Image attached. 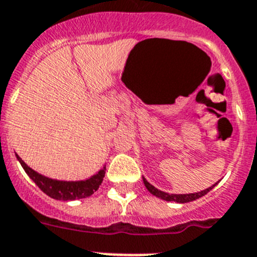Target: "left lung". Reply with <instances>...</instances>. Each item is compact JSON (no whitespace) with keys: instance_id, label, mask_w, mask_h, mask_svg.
<instances>
[{"instance_id":"obj_1","label":"left lung","mask_w":257,"mask_h":257,"mask_svg":"<svg viewBox=\"0 0 257 257\" xmlns=\"http://www.w3.org/2000/svg\"><path fill=\"white\" fill-rule=\"evenodd\" d=\"M143 183H145L147 190L150 191L151 194H153L155 196H157V198L162 199V200H166V201H176V203H181V204H183V203H189V201L196 200V199L201 198V196H204L205 194L209 193V191L215 186V184H214V185L210 186V188H208V189H205V190L199 191V193H193V194H169V193H165V191L158 190L157 188H155L153 185H151V184L148 183L145 177H143Z\"/></svg>"}]
</instances>
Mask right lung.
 Masks as SVG:
<instances>
[{
  "label": "right lung",
  "mask_w": 257,
  "mask_h": 257,
  "mask_svg": "<svg viewBox=\"0 0 257 257\" xmlns=\"http://www.w3.org/2000/svg\"><path fill=\"white\" fill-rule=\"evenodd\" d=\"M16 157H18L19 162L21 164L23 169L25 170L26 174L29 175V177L39 186L40 190L47 194L48 196H50V198L57 199V200H76V199L87 198V196L92 195L99 189V186L101 185L105 176V170H106L104 167L97 174L93 175L87 180L61 181V180H53L38 174L37 171L30 169L18 155H16Z\"/></svg>",
  "instance_id": "1"
}]
</instances>
